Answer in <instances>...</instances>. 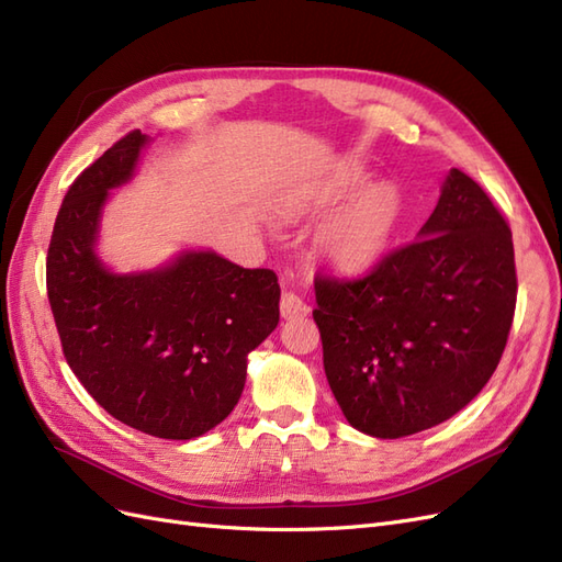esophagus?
<instances>
[{
	"label": "esophagus",
	"mask_w": 562,
	"mask_h": 562,
	"mask_svg": "<svg viewBox=\"0 0 562 562\" xmlns=\"http://www.w3.org/2000/svg\"><path fill=\"white\" fill-rule=\"evenodd\" d=\"M279 307H281V316H283V318H300V316H307V314H310L307 302H304V300H302L297 293H293V291H285V293L281 295Z\"/></svg>",
	"instance_id": "obj_1"
}]
</instances>
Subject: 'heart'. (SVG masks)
<instances>
[{
  "instance_id": "b5f03b06",
  "label": "heart",
  "mask_w": 562,
  "mask_h": 562,
  "mask_svg": "<svg viewBox=\"0 0 562 562\" xmlns=\"http://www.w3.org/2000/svg\"><path fill=\"white\" fill-rule=\"evenodd\" d=\"M366 176L342 166L310 196L312 206H328L359 190ZM401 215V199L386 184L372 187L347 209L333 215L316 234V248L330 265L345 271L370 267L384 252Z\"/></svg>"
}]
</instances>
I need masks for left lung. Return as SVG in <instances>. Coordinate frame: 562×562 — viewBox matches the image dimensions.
<instances>
[{
  "instance_id": "left-lung-1",
  "label": "left lung",
  "mask_w": 562,
  "mask_h": 562,
  "mask_svg": "<svg viewBox=\"0 0 562 562\" xmlns=\"http://www.w3.org/2000/svg\"><path fill=\"white\" fill-rule=\"evenodd\" d=\"M323 368L351 427L375 438L431 429L479 396L512 330V229L452 168L415 241L361 277L314 279Z\"/></svg>"
}]
</instances>
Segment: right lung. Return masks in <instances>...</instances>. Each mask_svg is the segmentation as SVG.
I'll return each instance as SVG.
<instances>
[{
    "mask_svg": "<svg viewBox=\"0 0 562 562\" xmlns=\"http://www.w3.org/2000/svg\"><path fill=\"white\" fill-rule=\"evenodd\" d=\"M147 135L126 133L77 176L46 255V293L67 366L105 411L143 434L190 440L239 403L246 356L277 328L271 269L187 252L116 277L93 252L108 190L131 178Z\"/></svg>",
    "mask_w": 562,
    "mask_h": 562,
    "instance_id": "add662e5",
    "label": "right lung"
}]
</instances>
